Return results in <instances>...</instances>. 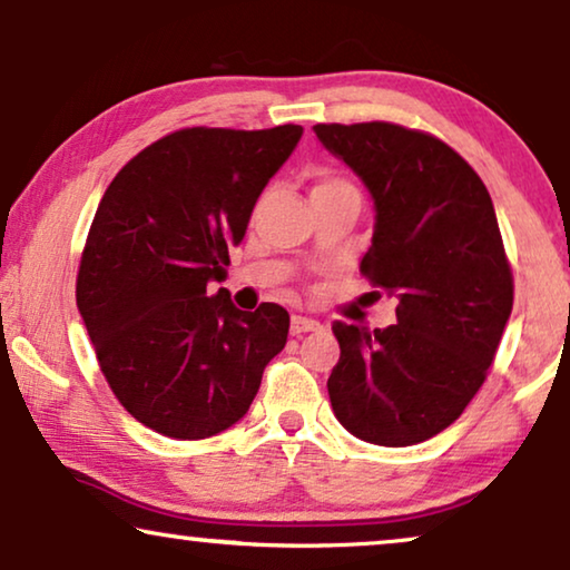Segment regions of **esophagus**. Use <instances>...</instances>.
<instances>
[{
    "instance_id": "obj_1",
    "label": "esophagus",
    "mask_w": 570,
    "mask_h": 570,
    "mask_svg": "<svg viewBox=\"0 0 570 570\" xmlns=\"http://www.w3.org/2000/svg\"><path fill=\"white\" fill-rule=\"evenodd\" d=\"M318 326H322V324H318L316 318H308V316H293V322H291V334H293V337H298V334L316 332Z\"/></svg>"
}]
</instances>
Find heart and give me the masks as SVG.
I'll return each mask as SVG.
<instances>
[{
    "label": "heart",
    "mask_w": 570,
    "mask_h": 570,
    "mask_svg": "<svg viewBox=\"0 0 570 570\" xmlns=\"http://www.w3.org/2000/svg\"><path fill=\"white\" fill-rule=\"evenodd\" d=\"M342 184H347L345 178H340V176H324L322 181H318L316 189H330V186H342Z\"/></svg>",
    "instance_id": "1"
}]
</instances>
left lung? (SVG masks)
<instances>
[{
    "mask_svg": "<svg viewBox=\"0 0 570 570\" xmlns=\"http://www.w3.org/2000/svg\"><path fill=\"white\" fill-rule=\"evenodd\" d=\"M363 178L376 228L361 275L396 298L386 330L334 322L332 410L357 439L412 446L462 415L485 384L513 306L493 199L443 139L392 121L316 124Z\"/></svg>",
    "mask_w": 570,
    "mask_h": 570,
    "instance_id": "1",
    "label": "left lung"
}]
</instances>
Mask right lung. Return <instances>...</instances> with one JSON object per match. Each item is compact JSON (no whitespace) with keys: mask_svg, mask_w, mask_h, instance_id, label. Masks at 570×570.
<instances>
[{"mask_svg":"<svg viewBox=\"0 0 570 570\" xmlns=\"http://www.w3.org/2000/svg\"><path fill=\"white\" fill-rule=\"evenodd\" d=\"M303 129L186 127L137 153L100 199L77 269V308L121 407L197 441L246 415L287 342L277 303L240 311L223 279L259 194Z\"/></svg>","mask_w":570,"mask_h":570,"instance_id":"add662e5","label":"right lung"}]
</instances>
